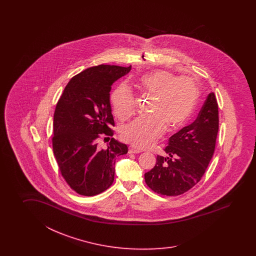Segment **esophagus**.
Instances as JSON below:
<instances>
[{
  "instance_id": "34e87169",
  "label": "esophagus",
  "mask_w": 256,
  "mask_h": 256,
  "mask_svg": "<svg viewBox=\"0 0 256 256\" xmlns=\"http://www.w3.org/2000/svg\"><path fill=\"white\" fill-rule=\"evenodd\" d=\"M141 149H139V148H136V146H129V152L130 154H139V152H141Z\"/></svg>"
}]
</instances>
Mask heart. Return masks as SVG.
Instances as JSON below:
<instances>
[{"instance_id":"b5f03b06","label":"heart","mask_w":256,"mask_h":256,"mask_svg":"<svg viewBox=\"0 0 256 256\" xmlns=\"http://www.w3.org/2000/svg\"><path fill=\"white\" fill-rule=\"evenodd\" d=\"M140 86L144 92L156 96L152 114L142 115L124 126L122 137L139 148L149 146L162 136L168 126L176 130L185 124L195 108L198 92L188 76H176L166 70H156L141 76ZM115 114L126 120L136 112V98L130 88L120 85L112 94Z\"/></svg>"}]
</instances>
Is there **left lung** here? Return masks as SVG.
<instances>
[{"label":"left lung","instance_id":"obj_1","mask_svg":"<svg viewBox=\"0 0 256 256\" xmlns=\"http://www.w3.org/2000/svg\"><path fill=\"white\" fill-rule=\"evenodd\" d=\"M218 130L215 94L208 95L200 112L190 126L169 138L156 164L144 174L147 186L158 194L178 196L198 183L212 158Z\"/></svg>","mask_w":256,"mask_h":256}]
</instances>
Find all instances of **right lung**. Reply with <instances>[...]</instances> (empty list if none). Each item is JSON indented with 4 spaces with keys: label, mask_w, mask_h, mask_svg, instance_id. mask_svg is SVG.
I'll return each mask as SVG.
<instances>
[{
    "label": "right lung",
    "mask_w": 256,
    "mask_h": 256,
    "mask_svg": "<svg viewBox=\"0 0 256 256\" xmlns=\"http://www.w3.org/2000/svg\"><path fill=\"white\" fill-rule=\"evenodd\" d=\"M132 66L98 65L73 76L56 106L52 138L54 156L68 185L82 196H95L114 180L115 158L128 152L114 136L110 104L112 85ZM110 140L98 146L100 136Z\"/></svg>",
    "instance_id": "right-lung-1"
}]
</instances>
